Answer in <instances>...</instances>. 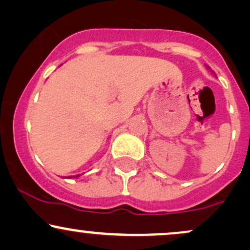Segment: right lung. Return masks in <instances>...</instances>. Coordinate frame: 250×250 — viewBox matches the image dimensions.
Segmentation results:
<instances>
[{"label": "right lung", "mask_w": 250, "mask_h": 250, "mask_svg": "<svg viewBox=\"0 0 250 250\" xmlns=\"http://www.w3.org/2000/svg\"><path fill=\"white\" fill-rule=\"evenodd\" d=\"M80 176V174H77V176H73V177H76V178H77V177H79ZM67 178H72V177L70 176V177H67Z\"/></svg>", "instance_id": "obj_1"}]
</instances>
